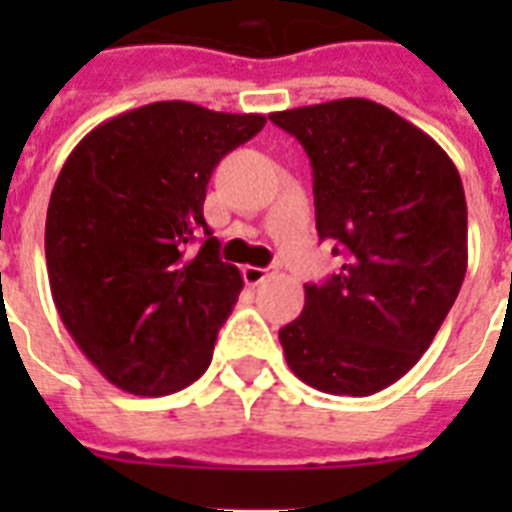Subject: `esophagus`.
I'll return each instance as SVG.
<instances>
[{"mask_svg": "<svg viewBox=\"0 0 512 512\" xmlns=\"http://www.w3.org/2000/svg\"><path fill=\"white\" fill-rule=\"evenodd\" d=\"M244 281H247L249 287H257V284H263L268 276H271V268H257V265H247L244 268Z\"/></svg>", "mask_w": 512, "mask_h": 512, "instance_id": "1", "label": "esophagus"}]
</instances>
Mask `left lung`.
Segmentation results:
<instances>
[{
	"mask_svg": "<svg viewBox=\"0 0 512 512\" xmlns=\"http://www.w3.org/2000/svg\"><path fill=\"white\" fill-rule=\"evenodd\" d=\"M313 167L321 239L345 249L279 332L289 369L332 396H372L430 348L468 271V204L452 159L366 98L276 111ZM335 255L340 250L335 247Z\"/></svg>",
	"mask_w": 512,
	"mask_h": 512,
	"instance_id": "8db88e82",
	"label": "left lung"
}]
</instances>
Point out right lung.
Segmentation results:
<instances>
[{"instance_id":"obj_1","label":"right lung","mask_w":512,"mask_h":512,"mask_svg":"<svg viewBox=\"0 0 512 512\" xmlns=\"http://www.w3.org/2000/svg\"><path fill=\"white\" fill-rule=\"evenodd\" d=\"M263 127V114L159 100L98 124L63 164L44 225L52 300L116 388L170 396L207 372L244 287L204 220L207 183Z\"/></svg>"}]
</instances>
